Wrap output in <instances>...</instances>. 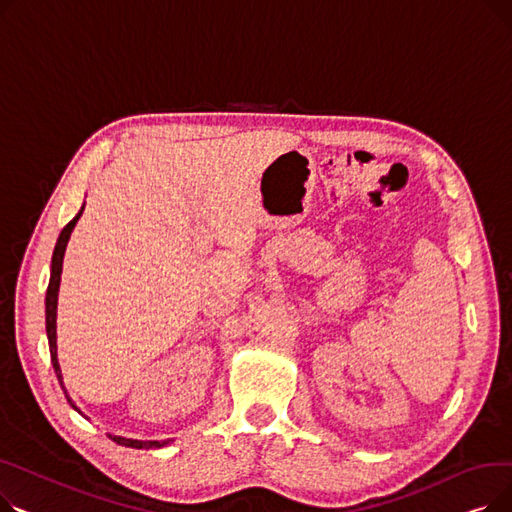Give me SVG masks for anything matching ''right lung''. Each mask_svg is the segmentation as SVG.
I'll list each match as a JSON object with an SVG mask.
<instances>
[{
    "label": "right lung",
    "instance_id": "1",
    "mask_svg": "<svg viewBox=\"0 0 512 512\" xmlns=\"http://www.w3.org/2000/svg\"><path fill=\"white\" fill-rule=\"evenodd\" d=\"M85 209V205H83ZM83 209H80L76 213V218H72L64 230L60 232V238L56 242V249H53V257H51V278H49V286H47V297H45V326H47V340H49V353H51V363H53V369H56V375L58 380L64 388V382H62V369H60V363H58V344H56V309H58V288H60V274H62V261H64V251H66V245H68V238H70V232L76 224V220L80 218V213H83ZM64 394L68 398L70 405L74 407V402L70 400L66 388H64ZM76 409V407H74ZM78 411V409H76ZM80 413V411H78ZM116 444L120 446H128V448H161L166 446L170 440H164V442H141V440H130V438H120V436H110Z\"/></svg>",
    "mask_w": 512,
    "mask_h": 512
}]
</instances>
